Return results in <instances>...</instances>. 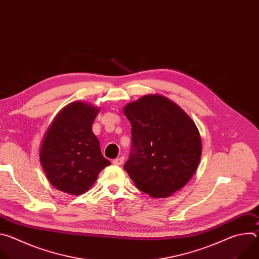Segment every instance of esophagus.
Wrapping results in <instances>:
<instances>
[{
    "label": "esophagus",
    "mask_w": 259,
    "mask_h": 259,
    "mask_svg": "<svg viewBox=\"0 0 259 259\" xmlns=\"http://www.w3.org/2000/svg\"><path fill=\"white\" fill-rule=\"evenodd\" d=\"M123 162H124V158H123V157L117 158V159H115V160L113 161V163H114L115 165H122Z\"/></svg>",
    "instance_id": "1"
}]
</instances>
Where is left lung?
Returning <instances> with one entry per match:
<instances>
[{"mask_svg": "<svg viewBox=\"0 0 259 259\" xmlns=\"http://www.w3.org/2000/svg\"><path fill=\"white\" fill-rule=\"evenodd\" d=\"M123 110L132 126L126 172L141 192L170 197L190 181L200 163L202 140L195 122L159 94L145 95Z\"/></svg>", "mask_w": 259, "mask_h": 259, "instance_id": "1", "label": "left lung"}]
</instances>
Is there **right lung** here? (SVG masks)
I'll return each mask as SVG.
<instances>
[{"mask_svg": "<svg viewBox=\"0 0 259 259\" xmlns=\"http://www.w3.org/2000/svg\"><path fill=\"white\" fill-rule=\"evenodd\" d=\"M99 108L75 101L63 107L45 133L40 162L52 186L79 196L87 192L110 162L100 151L92 131Z\"/></svg>", "mask_w": 259, "mask_h": 259, "instance_id": "right-lung-1", "label": "right lung"}]
</instances>
